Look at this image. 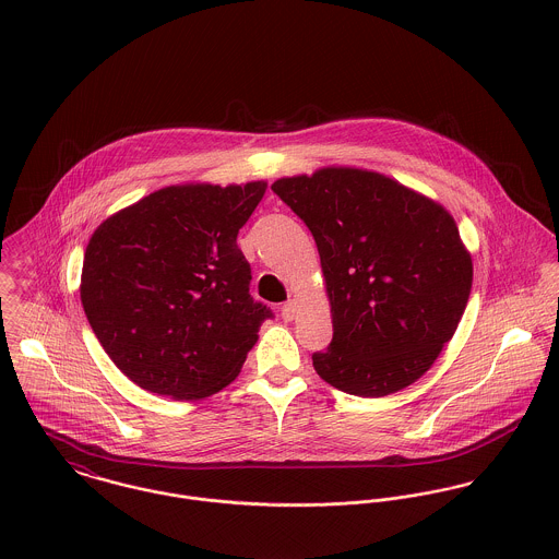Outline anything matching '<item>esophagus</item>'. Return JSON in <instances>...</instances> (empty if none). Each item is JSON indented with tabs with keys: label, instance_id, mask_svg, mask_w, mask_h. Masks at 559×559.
Returning <instances> with one entry per match:
<instances>
[{
	"label": "esophagus",
	"instance_id": "esophagus-1",
	"mask_svg": "<svg viewBox=\"0 0 559 559\" xmlns=\"http://www.w3.org/2000/svg\"><path fill=\"white\" fill-rule=\"evenodd\" d=\"M297 317V301L295 299H288L284 306H282V319L295 320Z\"/></svg>",
	"mask_w": 559,
	"mask_h": 559
}]
</instances>
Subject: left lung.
<instances>
[{"label":"left lung","mask_w":559,"mask_h":559,"mask_svg":"<svg viewBox=\"0 0 559 559\" xmlns=\"http://www.w3.org/2000/svg\"><path fill=\"white\" fill-rule=\"evenodd\" d=\"M271 189L317 240L333 340L314 353L320 379L381 399L415 383L452 340L474 264L454 217L399 180L359 167H320Z\"/></svg>","instance_id":"1"}]
</instances>
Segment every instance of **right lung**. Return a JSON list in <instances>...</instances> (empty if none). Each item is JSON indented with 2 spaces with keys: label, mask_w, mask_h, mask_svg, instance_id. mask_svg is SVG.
I'll return each mask as SVG.
<instances>
[{
  "label": "right lung",
  "mask_w": 559,
  "mask_h": 559,
  "mask_svg": "<svg viewBox=\"0 0 559 559\" xmlns=\"http://www.w3.org/2000/svg\"><path fill=\"white\" fill-rule=\"evenodd\" d=\"M266 191L171 185L107 217L85 247L81 304L109 359L135 385L206 399L239 377L271 310L249 295L237 235Z\"/></svg>",
  "instance_id": "1"
}]
</instances>
